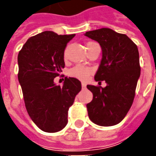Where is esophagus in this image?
Segmentation results:
<instances>
[{"label": "esophagus", "mask_w": 156, "mask_h": 156, "mask_svg": "<svg viewBox=\"0 0 156 156\" xmlns=\"http://www.w3.org/2000/svg\"><path fill=\"white\" fill-rule=\"evenodd\" d=\"M82 87H83V88H86V83H82Z\"/></svg>", "instance_id": "1"}]
</instances>
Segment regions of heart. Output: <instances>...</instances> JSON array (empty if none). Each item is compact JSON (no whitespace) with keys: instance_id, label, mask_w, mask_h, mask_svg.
Wrapping results in <instances>:
<instances>
[{"instance_id":"b5f03b06","label":"heart","mask_w":156,"mask_h":156,"mask_svg":"<svg viewBox=\"0 0 156 156\" xmlns=\"http://www.w3.org/2000/svg\"><path fill=\"white\" fill-rule=\"evenodd\" d=\"M91 68L88 67L83 65H76L68 71V75L80 80H85L88 77V75L91 73Z\"/></svg>"}]
</instances>
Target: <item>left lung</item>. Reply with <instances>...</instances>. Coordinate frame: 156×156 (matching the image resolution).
I'll use <instances>...</instances> for the list:
<instances>
[{"label":"left lung","instance_id":"obj_1","mask_svg":"<svg viewBox=\"0 0 156 156\" xmlns=\"http://www.w3.org/2000/svg\"><path fill=\"white\" fill-rule=\"evenodd\" d=\"M84 35L101 47L102 59L94 78L107 83L105 88L87 85L93 93V100L87 105L88 117L98 125L113 126L124 119L134 101L140 76L138 48L127 36L110 28Z\"/></svg>","mask_w":156,"mask_h":156}]
</instances>
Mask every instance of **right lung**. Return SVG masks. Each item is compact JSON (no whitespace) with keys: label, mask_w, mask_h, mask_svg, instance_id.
Masks as SVG:
<instances>
[{"label":"right lung","mask_w":156,"mask_h":156,"mask_svg":"<svg viewBox=\"0 0 156 156\" xmlns=\"http://www.w3.org/2000/svg\"><path fill=\"white\" fill-rule=\"evenodd\" d=\"M75 37L45 31L32 37L19 51L18 80L26 108L37 127L55 133L68 124V111L82 88L75 78H65L62 86L54 83L64 68V50Z\"/></svg>","instance_id":"right-lung-1"}]
</instances>
